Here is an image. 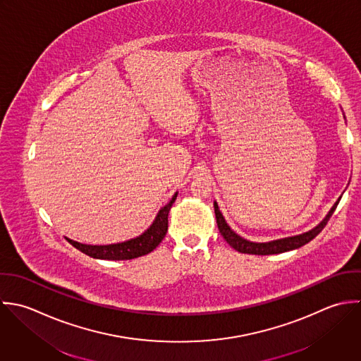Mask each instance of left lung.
Returning <instances> with one entry per match:
<instances>
[{"label":"left lung","mask_w":361,"mask_h":361,"mask_svg":"<svg viewBox=\"0 0 361 361\" xmlns=\"http://www.w3.org/2000/svg\"><path fill=\"white\" fill-rule=\"evenodd\" d=\"M341 202V197L338 199V202L334 204V207L329 210V213L326 214V217L311 231L295 235V237H288V238H281V240H270V242H250V240H245L240 237L238 234H235L230 226L226 223L219 204L214 202V213H216V219H217V226L219 230L223 235V238L227 240V243L230 246H233L235 250H238L240 253H249V255H274V253H281V252H287V250H293L297 247H301L302 245L308 243L310 240H314L328 224L329 219L332 217L334 212L336 210L338 204Z\"/></svg>","instance_id":"left-lung-1"}]
</instances>
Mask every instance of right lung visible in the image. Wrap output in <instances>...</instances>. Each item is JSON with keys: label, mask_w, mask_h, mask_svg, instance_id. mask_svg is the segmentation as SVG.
<instances>
[{"label": "right lung", "mask_w": 361, "mask_h": 361, "mask_svg": "<svg viewBox=\"0 0 361 361\" xmlns=\"http://www.w3.org/2000/svg\"><path fill=\"white\" fill-rule=\"evenodd\" d=\"M178 193H175L168 204H165L157 214L155 220L149 226L147 231H144L140 237L133 240H124L119 243H111V245H87L80 243L77 240H68L74 247L81 250L82 253L95 257V259H106V260H128L134 257L144 256L149 252H152L159 242L164 240L168 231V213L176 200Z\"/></svg>", "instance_id": "1"}]
</instances>
